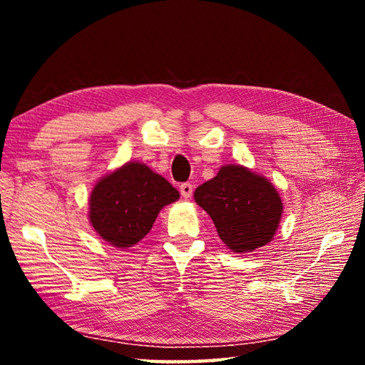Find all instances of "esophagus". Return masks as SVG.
Instances as JSON below:
<instances>
[{
  "mask_svg": "<svg viewBox=\"0 0 365 365\" xmlns=\"http://www.w3.org/2000/svg\"><path fill=\"white\" fill-rule=\"evenodd\" d=\"M180 193H182L185 200H188V197H191V195H193V185H191L190 182L182 183L180 185Z\"/></svg>",
  "mask_w": 365,
  "mask_h": 365,
  "instance_id": "obj_1",
  "label": "esophagus"
}]
</instances>
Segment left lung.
<instances>
[{"label": "left lung", "instance_id": "obj_1", "mask_svg": "<svg viewBox=\"0 0 365 365\" xmlns=\"http://www.w3.org/2000/svg\"><path fill=\"white\" fill-rule=\"evenodd\" d=\"M195 201L211 215L222 242L233 252L267 245L277 232L282 200L267 178L243 165H225L195 191Z\"/></svg>", "mask_w": 365, "mask_h": 365}]
</instances>
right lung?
I'll list each match as a JSON object with an SVG mask.
<instances>
[{"label": "right lung", "instance_id": "right-lung-1", "mask_svg": "<svg viewBox=\"0 0 365 365\" xmlns=\"http://www.w3.org/2000/svg\"><path fill=\"white\" fill-rule=\"evenodd\" d=\"M164 177L140 163H128L96 183L90 197L95 230L117 248L138 243L164 206L178 200Z\"/></svg>", "mask_w": 365, "mask_h": 365}]
</instances>
